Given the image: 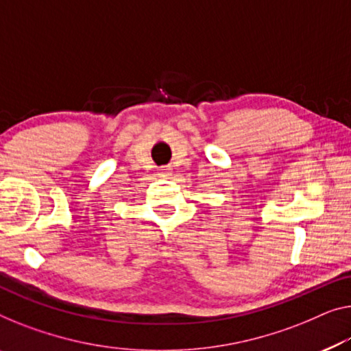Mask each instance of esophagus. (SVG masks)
Masks as SVG:
<instances>
[{
  "label": "esophagus",
  "mask_w": 351,
  "mask_h": 351,
  "mask_svg": "<svg viewBox=\"0 0 351 351\" xmlns=\"http://www.w3.org/2000/svg\"><path fill=\"white\" fill-rule=\"evenodd\" d=\"M170 173H171V167H162L159 171L160 176H170Z\"/></svg>",
  "instance_id": "34e87169"
}]
</instances>
